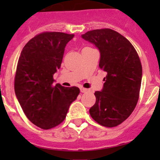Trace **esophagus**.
Segmentation results:
<instances>
[{"instance_id": "esophagus-1", "label": "esophagus", "mask_w": 160, "mask_h": 160, "mask_svg": "<svg viewBox=\"0 0 160 160\" xmlns=\"http://www.w3.org/2000/svg\"><path fill=\"white\" fill-rule=\"evenodd\" d=\"M88 91V89H86V88H80V92H81V93H86V92Z\"/></svg>"}]
</instances>
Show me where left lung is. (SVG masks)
<instances>
[{
    "instance_id": "1",
    "label": "left lung",
    "mask_w": 160,
    "mask_h": 160,
    "mask_svg": "<svg viewBox=\"0 0 160 160\" xmlns=\"http://www.w3.org/2000/svg\"><path fill=\"white\" fill-rule=\"evenodd\" d=\"M81 37L98 48L99 67L107 72L102 90L94 93L96 103L90 114L103 126L115 127L129 117L138 102L142 76L139 57L127 38L110 28Z\"/></svg>"
}]
</instances>
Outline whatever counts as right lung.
<instances>
[{
	"label": "right lung",
	"mask_w": 160,
	"mask_h": 160,
	"mask_svg": "<svg viewBox=\"0 0 160 160\" xmlns=\"http://www.w3.org/2000/svg\"><path fill=\"white\" fill-rule=\"evenodd\" d=\"M74 35L43 32L32 38L19 56L14 92L31 122L42 129L62 123L80 89L53 86V74L60 68L64 50Z\"/></svg>",
	"instance_id": "1"
}]
</instances>
